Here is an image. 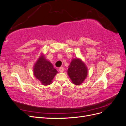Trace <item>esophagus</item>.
Segmentation results:
<instances>
[{
	"label": "esophagus",
	"mask_w": 126,
	"mask_h": 126,
	"mask_svg": "<svg viewBox=\"0 0 126 126\" xmlns=\"http://www.w3.org/2000/svg\"><path fill=\"white\" fill-rule=\"evenodd\" d=\"M59 71L60 72H63V71H64V68L63 67H60L59 68Z\"/></svg>",
	"instance_id": "34e87169"
}]
</instances>
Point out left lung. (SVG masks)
<instances>
[{
    "label": "left lung",
    "instance_id": "1",
    "mask_svg": "<svg viewBox=\"0 0 126 126\" xmlns=\"http://www.w3.org/2000/svg\"><path fill=\"white\" fill-rule=\"evenodd\" d=\"M67 72L72 82L76 85H80L87 77L88 68L80 58H74L69 64Z\"/></svg>",
    "mask_w": 126,
    "mask_h": 126
}]
</instances>
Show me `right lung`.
I'll use <instances>...</instances> for the list:
<instances>
[{
	"label": "right lung",
	"mask_w": 126,
	"mask_h": 126,
	"mask_svg": "<svg viewBox=\"0 0 126 126\" xmlns=\"http://www.w3.org/2000/svg\"><path fill=\"white\" fill-rule=\"evenodd\" d=\"M33 71L35 77L45 86L50 85L55 76L58 72L53 64L46 59L43 52L34 64Z\"/></svg>",
	"instance_id": "1"
}]
</instances>
